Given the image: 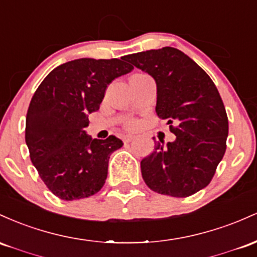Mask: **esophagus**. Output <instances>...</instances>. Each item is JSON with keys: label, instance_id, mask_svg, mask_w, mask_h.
I'll list each match as a JSON object with an SVG mask.
<instances>
[{"label": "esophagus", "instance_id": "esophagus-1", "mask_svg": "<svg viewBox=\"0 0 257 257\" xmlns=\"http://www.w3.org/2000/svg\"><path fill=\"white\" fill-rule=\"evenodd\" d=\"M135 136H132V135H126V136H123V142L125 143H128L131 142V141H134Z\"/></svg>", "mask_w": 257, "mask_h": 257}]
</instances>
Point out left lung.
I'll list each match as a JSON object with an SVG mask.
<instances>
[{
  "label": "left lung",
  "instance_id": "1",
  "mask_svg": "<svg viewBox=\"0 0 257 257\" xmlns=\"http://www.w3.org/2000/svg\"><path fill=\"white\" fill-rule=\"evenodd\" d=\"M126 59L157 83L158 116L167 119L174 142L155 143L141 161L152 191L184 198L205 188L226 152L228 117L215 83L194 60L174 47L128 54Z\"/></svg>",
  "mask_w": 257,
  "mask_h": 257
}]
</instances>
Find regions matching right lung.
Masks as SVG:
<instances>
[{"label": "right lung", "instance_id": "right-lung-1", "mask_svg": "<svg viewBox=\"0 0 257 257\" xmlns=\"http://www.w3.org/2000/svg\"><path fill=\"white\" fill-rule=\"evenodd\" d=\"M132 69L123 57L71 60L53 69L31 98L25 125L30 159L63 200L91 197L104 186L109 158L123 143L115 136L92 138L85 127L109 83Z\"/></svg>", "mask_w": 257, "mask_h": 257}]
</instances>
